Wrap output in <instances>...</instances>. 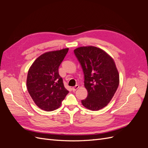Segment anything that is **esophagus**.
Wrapping results in <instances>:
<instances>
[{"mask_svg":"<svg viewBox=\"0 0 148 148\" xmlns=\"http://www.w3.org/2000/svg\"><path fill=\"white\" fill-rule=\"evenodd\" d=\"M79 85H78V84H77V85H76V86H74V87H73L72 88V91H75L76 90H77V89H78L79 88Z\"/></svg>","mask_w":148,"mask_h":148,"instance_id":"obj_1","label":"esophagus"}]
</instances>
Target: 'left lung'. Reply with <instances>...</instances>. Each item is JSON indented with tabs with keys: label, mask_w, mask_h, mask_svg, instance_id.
<instances>
[{
	"label": "left lung",
	"mask_w": 148,
	"mask_h": 148,
	"mask_svg": "<svg viewBox=\"0 0 148 148\" xmlns=\"http://www.w3.org/2000/svg\"><path fill=\"white\" fill-rule=\"evenodd\" d=\"M74 53L81 65L88 91L82 104L89 110H99L109 104L119 86L115 62L106 52L94 46L78 47Z\"/></svg>",
	"instance_id": "obj_1"
}]
</instances>
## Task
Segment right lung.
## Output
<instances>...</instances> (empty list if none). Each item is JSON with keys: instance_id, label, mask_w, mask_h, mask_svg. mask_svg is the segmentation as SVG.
Segmentation results:
<instances>
[{"instance_id": "1", "label": "right lung", "mask_w": 148, "mask_h": 148, "mask_svg": "<svg viewBox=\"0 0 148 148\" xmlns=\"http://www.w3.org/2000/svg\"><path fill=\"white\" fill-rule=\"evenodd\" d=\"M69 48L44 53L37 58L29 69L26 86L29 95L36 106L46 111L59 108L68 95L59 67Z\"/></svg>"}]
</instances>
